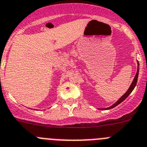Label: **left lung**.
I'll return each mask as SVG.
<instances>
[{"mask_svg": "<svg viewBox=\"0 0 147 147\" xmlns=\"http://www.w3.org/2000/svg\"><path fill=\"white\" fill-rule=\"evenodd\" d=\"M138 67H139V63H138V69H137V73L136 74L135 77H134V79H133V82H132L131 85L130 86V87H129L128 90H127V92H125V93L123 95H122V97H121L120 98H119V100H118V101L116 102L115 103H114V105H112V106H111V107H109V108H106V109H103L102 110H105V109H112V108H114L115 106H117V105H119V103H122L123 100H125L126 99V98H127V96H128L129 95H130V93L132 92V91L133 90V89L135 88L136 85V83H137V80H138Z\"/></svg>", "mask_w": 147, "mask_h": 147, "instance_id": "8db88e82", "label": "left lung"}]
</instances>
